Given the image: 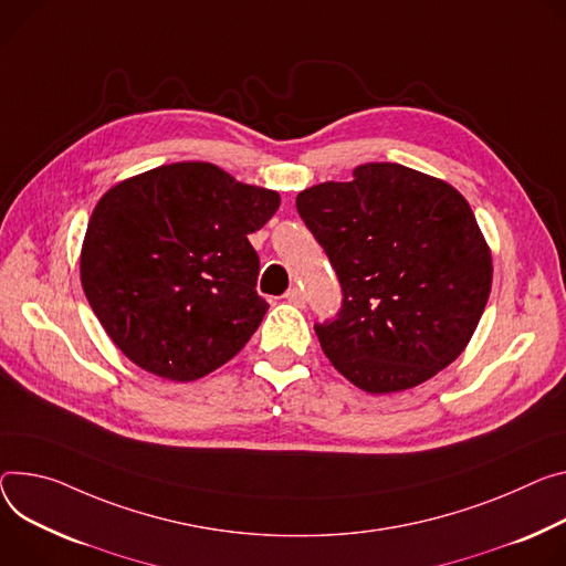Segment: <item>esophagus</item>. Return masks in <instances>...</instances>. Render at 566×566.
I'll use <instances>...</instances> for the list:
<instances>
[{
  "label": "esophagus",
  "instance_id": "esophagus-1",
  "mask_svg": "<svg viewBox=\"0 0 566 566\" xmlns=\"http://www.w3.org/2000/svg\"><path fill=\"white\" fill-rule=\"evenodd\" d=\"M291 304H295V306H304V295H302V291L297 289V286H293V289H289L286 291V295H284Z\"/></svg>",
  "mask_w": 566,
  "mask_h": 566
}]
</instances>
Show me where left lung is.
Listing matches in <instances>:
<instances>
[{
    "label": "left lung",
    "instance_id": "left-lung-1",
    "mask_svg": "<svg viewBox=\"0 0 566 566\" xmlns=\"http://www.w3.org/2000/svg\"><path fill=\"white\" fill-rule=\"evenodd\" d=\"M304 189L295 208L334 266L343 304L314 325L332 366L373 395L420 386L468 347L492 254L449 182L392 163Z\"/></svg>",
    "mask_w": 566,
    "mask_h": 566
}]
</instances>
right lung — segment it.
Returning a JSON list of instances; mask_svg holds the SVG:
<instances>
[{"mask_svg":"<svg viewBox=\"0 0 566 566\" xmlns=\"http://www.w3.org/2000/svg\"><path fill=\"white\" fill-rule=\"evenodd\" d=\"M277 208V191L210 163L165 165L108 189L87 223L81 284L113 343L171 381L228 364L269 310L248 234Z\"/></svg>","mask_w":566,"mask_h":566,"instance_id":"add662e5","label":"right lung"}]
</instances>
